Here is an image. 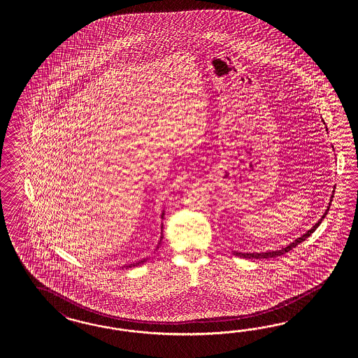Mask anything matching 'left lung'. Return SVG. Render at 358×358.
Listing matches in <instances>:
<instances>
[{
    "label": "left lung",
    "mask_w": 358,
    "mask_h": 358,
    "mask_svg": "<svg viewBox=\"0 0 358 358\" xmlns=\"http://www.w3.org/2000/svg\"><path fill=\"white\" fill-rule=\"evenodd\" d=\"M335 193V192H334ZM332 198H334V195H332ZM329 207H331V203H329V206L327 208V211H325L324 215L322 217V219L315 224L314 227L311 228L310 231H307L304 235H302L301 238H296V240H294L293 243H290L287 247H285V248H282L280 250H271V252H261V253H241V252H236L235 255L238 256V257H243V259H274V257H277V256H282V255H285V253H287L289 250H293L295 248L298 244H301L302 241H304L306 238H308L313 232H314L316 228L319 227V224L322 223V220L324 219L325 215H327V213L329 211Z\"/></svg>",
    "instance_id": "8db88e82"
}]
</instances>
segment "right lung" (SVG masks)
<instances>
[{
	"label": "right lung",
	"mask_w": 358,
	"mask_h": 358,
	"mask_svg": "<svg viewBox=\"0 0 358 358\" xmlns=\"http://www.w3.org/2000/svg\"><path fill=\"white\" fill-rule=\"evenodd\" d=\"M162 238H163V236H162ZM162 238H160V241H162ZM160 244V243H159ZM157 248H159V245H157ZM148 260V259H143V260L138 261V262H134V264H129V265H126L124 268L127 269V268H134V266H138V265H141L143 262H145V261Z\"/></svg>",
	"instance_id": "obj_1"
}]
</instances>
